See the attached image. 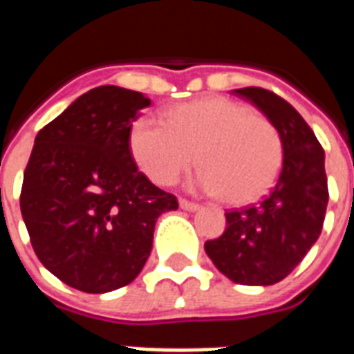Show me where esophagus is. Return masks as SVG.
<instances>
[{"instance_id": "1", "label": "esophagus", "mask_w": 354, "mask_h": 354, "mask_svg": "<svg viewBox=\"0 0 354 354\" xmlns=\"http://www.w3.org/2000/svg\"><path fill=\"white\" fill-rule=\"evenodd\" d=\"M178 205H180L182 210H187V212H195V210H199V205H197V203H192V201L180 199L178 201Z\"/></svg>"}]
</instances>
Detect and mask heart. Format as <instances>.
I'll return each instance as SVG.
<instances>
[{"mask_svg": "<svg viewBox=\"0 0 354 354\" xmlns=\"http://www.w3.org/2000/svg\"><path fill=\"white\" fill-rule=\"evenodd\" d=\"M129 146L155 184H172L197 162L195 187L243 207L269 193L282 170L279 131L245 104L210 96L170 109L167 121L138 117Z\"/></svg>", "mask_w": 354, "mask_h": 354, "instance_id": "1", "label": "heart"}]
</instances>
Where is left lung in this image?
<instances>
[{"mask_svg": "<svg viewBox=\"0 0 354 354\" xmlns=\"http://www.w3.org/2000/svg\"><path fill=\"white\" fill-rule=\"evenodd\" d=\"M279 131L282 170L260 205L225 212L222 237L205 243L208 258L230 281L269 286L288 277L317 243L328 205L324 149L288 102L260 87L235 88Z\"/></svg>", "mask_w": 354, "mask_h": 354, "instance_id": "8db88e82", "label": "left lung"}]
</instances>
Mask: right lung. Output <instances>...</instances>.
Wrapping results in <instances>:
<instances>
[{
    "mask_svg": "<svg viewBox=\"0 0 354 354\" xmlns=\"http://www.w3.org/2000/svg\"><path fill=\"white\" fill-rule=\"evenodd\" d=\"M149 104L142 93L102 85L35 136L20 212L39 261L72 288L104 294L134 281L157 218L178 208L174 195L140 172L129 146Z\"/></svg>",
    "mask_w": 354,
    "mask_h": 354,
    "instance_id": "obj_1",
    "label": "right lung"
}]
</instances>
